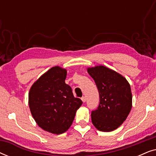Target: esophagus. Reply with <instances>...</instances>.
Here are the masks:
<instances>
[{"label": "esophagus", "mask_w": 156, "mask_h": 156, "mask_svg": "<svg viewBox=\"0 0 156 156\" xmlns=\"http://www.w3.org/2000/svg\"><path fill=\"white\" fill-rule=\"evenodd\" d=\"M82 101L84 103V102L86 101V97H82Z\"/></svg>", "instance_id": "34e87169"}]
</instances>
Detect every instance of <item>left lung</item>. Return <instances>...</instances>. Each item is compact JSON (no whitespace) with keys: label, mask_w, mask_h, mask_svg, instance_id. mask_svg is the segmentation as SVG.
<instances>
[{"label":"left lung","mask_w":156,"mask_h":156,"mask_svg":"<svg viewBox=\"0 0 156 156\" xmlns=\"http://www.w3.org/2000/svg\"><path fill=\"white\" fill-rule=\"evenodd\" d=\"M99 94V105L91 112L94 126L104 132H110L122 124L132 107L129 83L121 74L104 66L87 69Z\"/></svg>","instance_id":"8db88e82"}]
</instances>
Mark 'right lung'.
<instances>
[{
    "instance_id": "1",
    "label": "right lung",
    "mask_w": 156,
    "mask_h": 156,
    "mask_svg": "<svg viewBox=\"0 0 156 156\" xmlns=\"http://www.w3.org/2000/svg\"><path fill=\"white\" fill-rule=\"evenodd\" d=\"M66 76L65 69L52 67L34 83L29 91V107L36 123L44 131L57 135L69 129L76 110L82 104L65 84Z\"/></svg>"
}]
</instances>
